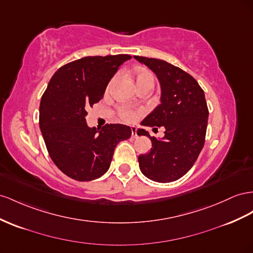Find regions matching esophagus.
I'll return each mask as SVG.
<instances>
[{
	"mask_svg": "<svg viewBox=\"0 0 253 253\" xmlns=\"http://www.w3.org/2000/svg\"><path fill=\"white\" fill-rule=\"evenodd\" d=\"M131 131H132V137L133 138L137 137V128H136L135 126H132L131 127Z\"/></svg>",
	"mask_w": 253,
	"mask_h": 253,
	"instance_id": "obj_1",
	"label": "esophagus"
}]
</instances>
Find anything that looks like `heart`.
<instances>
[{"mask_svg": "<svg viewBox=\"0 0 253 253\" xmlns=\"http://www.w3.org/2000/svg\"><path fill=\"white\" fill-rule=\"evenodd\" d=\"M133 77L135 80V83L137 88H141V87H145V86H151L153 88L154 86V77L153 74L145 69H137L135 70L133 73ZM117 80V77H114L110 84L107 86V90L111 89V87L113 86V84ZM119 116L122 120H125L126 122H133L137 118V114L136 112L129 110L127 107H121L119 110Z\"/></svg>", "mask_w": 253, "mask_h": 253, "instance_id": "1", "label": "heart"}]
</instances>
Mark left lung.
I'll list each match as a JSON object with an SVG mask.
<instances>
[{
  "label": "left lung",
  "instance_id": "8db88e82",
  "mask_svg": "<svg viewBox=\"0 0 253 253\" xmlns=\"http://www.w3.org/2000/svg\"><path fill=\"white\" fill-rule=\"evenodd\" d=\"M134 58L155 73L162 90L161 104L141 121V126L166 129L162 139L151 137L143 128L137 132L152 141L150 152L139 155V168L150 180L172 182L193 167L204 146L209 118L204 91L179 67L162 59Z\"/></svg>",
  "mask_w": 253,
  "mask_h": 253
}]
</instances>
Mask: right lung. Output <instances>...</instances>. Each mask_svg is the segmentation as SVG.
Segmentation results:
<instances>
[{"label":"right lung","instance_id":"add662e5","mask_svg":"<svg viewBox=\"0 0 253 253\" xmlns=\"http://www.w3.org/2000/svg\"><path fill=\"white\" fill-rule=\"evenodd\" d=\"M131 58L126 54L87 56L54 73L42 97L39 126L47 152L60 171L77 181H91L111 166L116 146L131 137V127L86 124L87 110L103 98L108 82Z\"/></svg>","mask_w":253,"mask_h":253}]
</instances>
